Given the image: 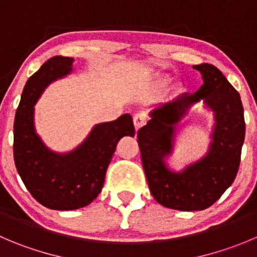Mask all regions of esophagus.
Instances as JSON below:
<instances>
[{
	"label": "esophagus",
	"mask_w": 257,
	"mask_h": 257,
	"mask_svg": "<svg viewBox=\"0 0 257 257\" xmlns=\"http://www.w3.org/2000/svg\"><path fill=\"white\" fill-rule=\"evenodd\" d=\"M146 119H148V117H146L145 112H138V113L134 114V124H135L136 130L146 123Z\"/></svg>",
	"instance_id": "34e87169"
}]
</instances>
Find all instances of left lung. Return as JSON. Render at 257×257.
Returning a JSON list of instances; mask_svg holds the SVG:
<instances>
[{"instance_id":"8db88e82","label":"left lung","mask_w":257,"mask_h":257,"mask_svg":"<svg viewBox=\"0 0 257 257\" xmlns=\"http://www.w3.org/2000/svg\"><path fill=\"white\" fill-rule=\"evenodd\" d=\"M203 84L195 93H183L150 113L151 119L138 131L141 161L149 189L161 206L178 211H202L221 198L233 183L245 140V118L240 94L212 64L193 65ZM203 99L215 112L216 124L210 151L182 173L163 163L172 151L175 126L186 109Z\"/></svg>"}]
</instances>
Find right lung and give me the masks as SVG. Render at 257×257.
<instances>
[{"mask_svg":"<svg viewBox=\"0 0 257 257\" xmlns=\"http://www.w3.org/2000/svg\"><path fill=\"white\" fill-rule=\"evenodd\" d=\"M73 58L53 57L26 82L14 123V159L30 194L44 207L72 211L88 206L101 192L118 140L135 135L131 114L94 126L74 151L49 150L34 127V106L46 85L72 70Z\"/></svg>","mask_w":257,"mask_h":257,"instance_id":"obj_1","label":"right lung"}]
</instances>
